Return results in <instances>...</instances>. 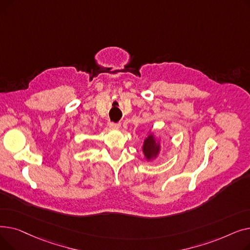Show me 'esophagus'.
I'll return each mask as SVG.
<instances>
[{
	"mask_svg": "<svg viewBox=\"0 0 250 250\" xmlns=\"http://www.w3.org/2000/svg\"><path fill=\"white\" fill-rule=\"evenodd\" d=\"M108 126L112 129H117L121 127V124L120 123H108Z\"/></svg>",
	"mask_w": 250,
	"mask_h": 250,
	"instance_id": "esophagus-1",
	"label": "esophagus"
}]
</instances>
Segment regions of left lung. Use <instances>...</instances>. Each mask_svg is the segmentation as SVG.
<instances>
[{"label":"left lung","mask_w":250,"mask_h":250,"mask_svg":"<svg viewBox=\"0 0 250 250\" xmlns=\"http://www.w3.org/2000/svg\"><path fill=\"white\" fill-rule=\"evenodd\" d=\"M160 152V144L157 142L153 134H150L145 141H144L143 145V153L145 155L147 160H152L158 156Z\"/></svg>","instance_id":"obj_1"}]
</instances>
